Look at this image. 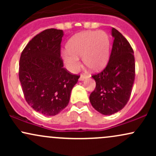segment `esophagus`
I'll return each mask as SVG.
<instances>
[{"instance_id":"obj_1","label":"esophagus","mask_w":156,"mask_h":156,"mask_svg":"<svg viewBox=\"0 0 156 156\" xmlns=\"http://www.w3.org/2000/svg\"><path fill=\"white\" fill-rule=\"evenodd\" d=\"M85 79H86V76H85V75H83V74L80 75V78H79V80H85Z\"/></svg>"}]
</instances>
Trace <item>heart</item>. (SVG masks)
I'll list each match as a JSON object with an SVG mask.
<instances>
[{
    "label": "heart",
    "instance_id": "obj_1",
    "mask_svg": "<svg viewBox=\"0 0 156 156\" xmlns=\"http://www.w3.org/2000/svg\"><path fill=\"white\" fill-rule=\"evenodd\" d=\"M110 51V39L103 31H85L75 36L68 42L62 56L67 69L76 73L79 69V57L84 64L94 71L101 70L107 64Z\"/></svg>",
    "mask_w": 156,
    "mask_h": 156
}]
</instances>
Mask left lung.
Returning a JSON list of instances; mask_svg holds the SVG:
<instances>
[{
  "instance_id": "8db88e82",
  "label": "left lung",
  "mask_w": 156,
  "mask_h": 156,
  "mask_svg": "<svg viewBox=\"0 0 156 156\" xmlns=\"http://www.w3.org/2000/svg\"><path fill=\"white\" fill-rule=\"evenodd\" d=\"M112 34L114 39L109 61L102 72L92 76L96 87L89 96L92 106L104 115L115 114L124 108L135 79L133 48L114 28Z\"/></svg>"
}]
</instances>
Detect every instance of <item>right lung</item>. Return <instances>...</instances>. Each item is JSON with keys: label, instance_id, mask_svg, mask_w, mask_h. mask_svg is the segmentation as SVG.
<instances>
[{"label": "right lung", "instance_id": "add662e5", "mask_svg": "<svg viewBox=\"0 0 156 156\" xmlns=\"http://www.w3.org/2000/svg\"><path fill=\"white\" fill-rule=\"evenodd\" d=\"M62 30L49 28L36 35L20 58L19 79L25 99L34 110L55 116L68 105L80 76L64 68Z\"/></svg>", "mask_w": 156, "mask_h": 156}]
</instances>
